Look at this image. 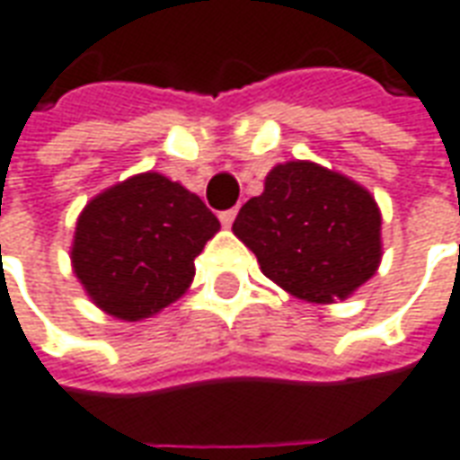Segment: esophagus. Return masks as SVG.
I'll return each mask as SVG.
<instances>
[{
	"instance_id": "obj_1",
	"label": "esophagus",
	"mask_w": 460,
	"mask_h": 460,
	"mask_svg": "<svg viewBox=\"0 0 460 460\" xmlns=\"http://www.w3.org/2000/svg\"><path fill=\"white\" fill-rule=\"evenodd\" d=\"M236 214H239V208H229V211H221V214H219L221 224H224V226L229 229L231 224H234V219H236Z\"/></svg>"
}]
</instances>
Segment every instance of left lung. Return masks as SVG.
I'll use <instances>...</instances> for the list:
<instances>
[{
	"mask_svg": "<svg viewBox=\"0 0 460 460\" xmlns=\"http://www.w3.org/2000/svg\"><path fill=\"white\" fill-rule=\"evenodd\" d=\"M231 231L266 279L308 304L349 298L378 271L381 208L366 186L314 162L276 164Z\"/></svg>",
	"mask_w": 460,
	"mask_h": 460,
	"instance_id": "obj_1",
	"label": "left lung"
}]
</instances>
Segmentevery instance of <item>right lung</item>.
<instances>
[{
  "label": "right lung",
  "instance_id": "right-lung-1",
  "mask_svg": "<svg viewBox=\"0 0 460 460\" xmlns=\"http://www.w3.org/2000/svg\"><path fill=\"white\" fill-rule=\"evenodd\" d=\"M221 229L189 189L159 172L134 174L96 194L79 214L72 269L96 308L144 321L194 281V259Z\"/></svg>",
  "mask_w": 460,
  "mask_h": 460
}]
</instances>
